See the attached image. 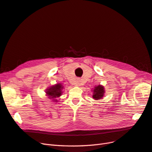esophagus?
<instances>
[{"label":"esophagus","instance_id":"obj_1","mask_svg":"<svg viewBox=\"0 0 152 152\" xmlns=\"http://www.w3.org/2000/svg\"><path fill=\"white\" fill-rule=\"evenodd\" d=\"M80 79H77V80L75 81V84L77 86H80Z\"/></svg>","mask_w":152,"mask_h":152}]
</instances>
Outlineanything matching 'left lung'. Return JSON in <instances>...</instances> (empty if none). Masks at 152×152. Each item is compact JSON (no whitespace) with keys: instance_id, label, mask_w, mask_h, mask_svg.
Wrapping results in <instances>:
<instances>
[{"instance_id":"1","label":"left lung","mask_w":152,"mask_h":152,"mask_svg":"<svg viewBox=\"0 0 152 152\" xmlns=\"http://www.w3.org/2000/svg\"><path fill=\"white\" fill-rule=\"evenodd\" d=\"M104 92V87L101 85H99L96 87H94V89L93 90V95L92 97L95 100H98V99H101L103 97Z\"/></svg>"}]
</instances>
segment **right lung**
<instances>
[{"label": "right lung", "instance_id": "obj_1", "mask_svg": "<svg viewBox=\"0 0 152 152\" xmlns=\"http://www.w3.org/2000/svg\"><path fill=\"white\" fill-rule=\"evenodd\" d=\"M63 88L64 87L61 85V83H56L54 86H52L46 89V96H48L50 99H53V101L57 102L56 99H55L59 97L61 95Z\"/></svg>", "mask_w": 152, "mask_h": 152}]
</instances>
